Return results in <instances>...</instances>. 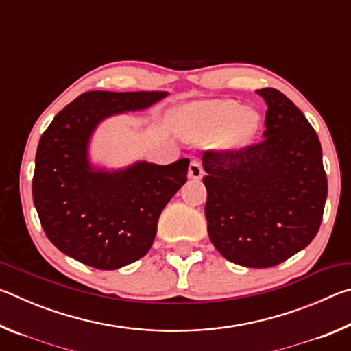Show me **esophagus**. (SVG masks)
Wrapping results in <instances>:
<instances>
[{"mask_svg":"<svg viewBox=\"0 0 351 351\" xmlns=\"http://www.w3.org/2000/svg\"><path fill=\"white\" fill-rule=\"evenodd\" d=\"M204 175V170H203V165L198 161V159H192L189 165V176L192 178V180H201Z\"/></svg>","mask_w":351,"mask_h":351,"instance_id":"esophagus-1","label":"esophagus"}]
</instances>
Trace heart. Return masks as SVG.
<instances>
[{"label": "heart", "mask_w": 351, "mask_h": 351, "mask_svg": "<svg viewBox=\"0 0 351 351\" xmlns=\"http://www.w3.org/2000/svg\"><path fill=\"white\" fill-rule=\"evenodd\" d=\"M176 125L190 139L206 141L223 134L226 147H239L255 133L258 114L243 110L235 100H212L186 106L178 114Z\"/></svg>", "instance_id": "obj_1"}]
</instances>
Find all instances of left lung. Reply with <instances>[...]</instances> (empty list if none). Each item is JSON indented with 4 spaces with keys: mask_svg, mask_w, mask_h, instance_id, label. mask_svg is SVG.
I'll use <instances>...</instances> for the list:
<instances>
[{
    "mask_svg": "<svg viewBox=\"0 0 351 351\" xmlns=\"http://www.w3.org/2000/svg\"><path fill=\"white\" fill-rule=\"evenodd\" d=\"M265 99V139L206 150L207 232L217 251L246 268H271L316 237L328 192L322 147L297 106L274 88Z\"/></svg>",
    "mask_w": 351,
    "mask_h": 351,
    "instance_id": "8db88e82",
    "label": "left lung"
}]
</instances>
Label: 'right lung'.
Returning <instances> with one entry per match:
<instances>
[{"label": "right lung", "instance_id": "obj_1", "mask_svg": "<svg viewBox=\"0 0 351 351\" xmlns=\"http://www.w3.org/2000/svg\"><path fill=\"white\" fill-rule=\"evenodd\" d=\"M159 91H88L58 112L41 134L32 197L47 239L63 254L96 269H119L148 252L158 219L187 181L189 159L169 165L138 162L94 171L88 141L102 119L144 110Z\"/></svg>", "mask_w": 351, "mask_h": 351}]
</instances>
